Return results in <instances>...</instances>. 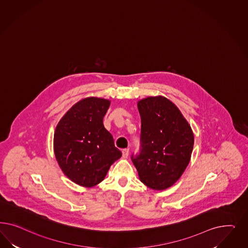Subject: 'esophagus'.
Instances as JSON below:
<instances>
[{
	"label": "esophagus",
	"mask_w": 248,
	"mask_h": 248,
	"mask_svg": "<svg viewBox=\"0 0 248 248\" xmlns=\"http://www.w3.org/2000/svg\"><path fill=\"white\" fill-rule=\"evenodd\" d=\"M122 154H123V157L127 158L129 155V149H124L122 151Z\"/></svg>",
	"instance_id": "esophagus-1"
}]
</instances>
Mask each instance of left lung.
Instances as JSON below:
<instances>
[{
	"label": "left lung",
	"mask_w": 248,
	"mask_h": 248,
	"mask_svg": "<svg viewBox=\"0 0 248 248\" xmlns=\"http://www.w3.org/2000/svg\"><path fill=\"white\" fill-rule=\"evenodd\" d=\"M141 152L132 156L141 182L153 190L172 186L191 159L195 136L187 120L169 99L158 95L139 100Z\"/></svg>",
	"instance_id": "8db88e82"
}]
</instances>
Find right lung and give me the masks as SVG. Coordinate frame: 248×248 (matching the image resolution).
I'll return each mask as SVG.
<instances>
[{"label": "right lung", "instance_id": "add662e5", "mask_svg": "<svg viewBox=\"0 0 248 248\" xmlns=\"http://www.w3.org/2000/svg\"><path fill=\"white\" fill-rule=\"evenodd\" d=\"M110 104L104 98L82 99L62 117L54 131L53 151L58 165L70 180L83 187L101 183L122 156L103 122Z\"/></svg>", "mask_w": 248, "mask_h": 248}]
</instances>
